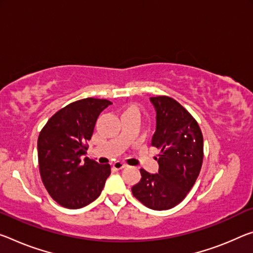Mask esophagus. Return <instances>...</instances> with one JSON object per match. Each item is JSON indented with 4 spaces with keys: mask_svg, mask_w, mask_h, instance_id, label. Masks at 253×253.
Returning a JSON list of instances; mask_svg holds the SVG:
<instances>
[{
    "mask_svg": "<svg viewBox=\"0 0 253 253\" xmlns=\"http://www.w3.org/2000/svg\"><path fill=\"white\" fill-rule=\"evenodd\" d=\"M125 167H126V164H124L123 162H120V161L115 162L114 166H112V168H114L115 170H122V169H124V168H125Z\"/></svg>",
    "mask_w": 253,
    "mask_h": 253,
    "instance_id": "esophagus-1",
    "label": "esophagus"
}]
</instances>
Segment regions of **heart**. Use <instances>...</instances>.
<instances>
[{"label":"heart","instance_id":"b5f03b06","mask_svg":"<svg viewBox=\"0 0 253 253\" xmlns=\"http://www.w3.org/2000/svg\"><path fill=\"white\" fill-rule=\"evenodd\" d=\"M131 108H135V107H131Z\"/></svg>","mask_w":253,"mask_h":253}]
</instances>
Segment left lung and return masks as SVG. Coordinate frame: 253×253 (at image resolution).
Listing matches in <instances>:
<instances>
[{
	"instance_id": "left-lung-1",
	"label": "left lung",
	"mask_w": 253,
	"mask_h": 253,
	"mask_svg": "<svg viewBox=\"0 0 253 253\" xmlns=\"http://www.w3.org/2000/svg\"><path fill=\"white\" fill-rule=\"evenodd\" d=\"M156 130L152 145L160 150L159 172L141 169V181L131 188L134 197L154 211H167L186 198L197 180L204 159V139L197 120L168 95L152 97Z\"/></svg>"
}]
</instances>
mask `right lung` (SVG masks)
I'll return each mask as SVG.
<instances>
[{
  "mask_svg": "<svg viewBox=\"0 0 253 253\" xmlns=\"http://www.w3.org/2000/svg\"><path fill=\"white\" fill-rule=\"evenodd\" d=\"M107 99L85 98L59 109L38 137V164L43 186L59 205L78 210L97 199L110 175V164L85 158L87 141Z\"/></svg>",
  "mask_w": 253,
  "mask_h": 253,
  "instance_id": "1",
  "label": "right lung"
}]
</instances>
